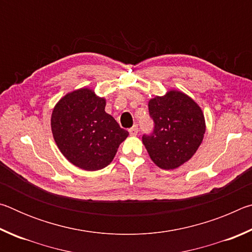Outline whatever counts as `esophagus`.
<instances>
[{
  "mask_svg": "<svg viewBox=\"0 0 252 252\" xmlns=\"http://www.w3.org/2000/svg\"><path fill=\"white\" fill-rule=\"evenodd\" d=\"M138 132H139V127H138V126H133L131 127V129H129V133H130V135H136L138 134Z\"/></svg>",
  "mask_w": 252,
  "mask_h": 252,
  "instance_id": "34e87169",
  "label": "esophagus"
}]
</instances>
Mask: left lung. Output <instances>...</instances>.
I'll return each instance as SVG.
<instances>
[{
	"mask_svg": "<svg viewBox=\"0 0 252 252\" xmlns=\"http://www.w3.org/2000/svg\"><path fill=\"white\" fill-rule=\"evenodd\" d=\"M153 132L143 134L142 142L158 167L179 168L198 150L206 132L202 110L183 92L171 90L149 101Z\"/></svg>",
	"mask_w": 252,
	"mask_h": 252,
	"instance_id": "left-lung-1",
	"label": "left lung"
}]
</instances>
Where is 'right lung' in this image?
I'll list each match as a JSON object with an SVG mask.
<instances>
[{
  "mask_svg": "<svg viewBox=\"0 0 252 252\" xmlns=\"http://www.w3.org/2000/svg\"><path fill=\"white\" fill-rule=\"evenodd\" d=\"M104 109V97L82 88L63 96L51 117V129L60 151L72 164L87 171L110 164L129 135Z\"/></svg>",
  "mask_w": 252,
  "mask_h": 252,
  "instance_id": "add662e5",
  "label": "right lung"
}]
</instances>
